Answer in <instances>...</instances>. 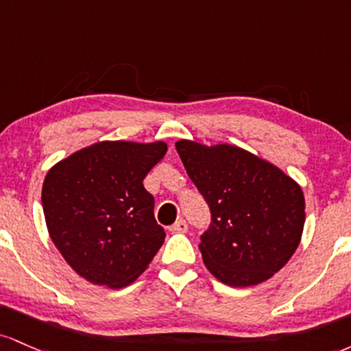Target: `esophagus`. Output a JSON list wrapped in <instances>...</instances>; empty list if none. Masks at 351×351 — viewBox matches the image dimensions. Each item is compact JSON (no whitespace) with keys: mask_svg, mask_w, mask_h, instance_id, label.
I'll return each mask as SVG.
<instances>
[{"mask_svg":"<svg viewBox=\"0 0 351 351\" xmlns=\"http://www.w3.org/2000/svg\"><path fill=\"white\" fill-rule=\"evenodd\" d=\"M187 228H189V227H187V222H186V220L180 219V220H177V222L174 223V226L171 227V232H179V234H186Z\"/></svg>","mask_w":351,"mask_h":351,"instance_id":"34e87169","label":"esophagus"}]
</instances>
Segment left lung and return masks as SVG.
I'll use <instances>...</instances> for the list:
<instances>
[{
	"label": "left lung",
	"mask_w": 351,
	"mask_h": 351,
	"mask_svg": "<svg viewBox=\"0 0 351 351\" xmlns=\"http://www.w3.org/2000/svg\"><path fill=\"white\" fill-rule=\"evenodd\" d=\"M176 149L210 207L199 249L207 270L230 287L269 280L302 240L305 197L277 165L232 144L180 139Z\"/></svg>",
	"instance_id": "8db88e82"
}]
</instances>
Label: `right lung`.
<instances>
[{
	"label": "right lung",
	"instance_id": "1",
	"mask_svg": "<svg viewBox=\"0 0 351 351\" xmlns=\"http://www.w3.org/2000/svg\"><path fill=\"white\" fill-rule=\"evenodd\" d=\"M167 152L164 141H101L59 160L43 182L49 237L82 278L123 289L164 243L144 177Z\"/></svg>",
	"mask_w": 351,
	"mask_h": 351
}]
</instances>
